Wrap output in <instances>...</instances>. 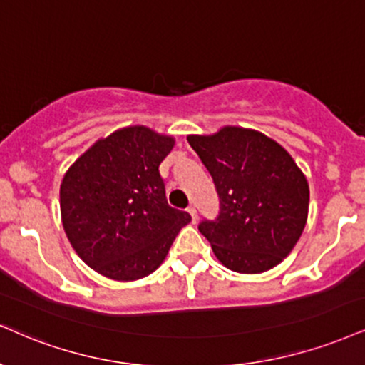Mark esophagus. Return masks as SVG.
<instances>
[{"label": "esophagus", "mask_w": 365, "mask_h": 365, "mask_svg": "<svg viewBox=\"0 0 365 365\" xmlns=\"http://www.w3.org/2000/svg\"><path fill=\"white\" fill-rule=\"evenodd\" d=\"M188 210V214H190V216H192V221H197V209L194 207V205H190V207H188L187 209Z\"/></svg>", "instance_id": "esophagus-1"}]
</instances>
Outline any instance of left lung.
Masks as SVG:
<instances>
[{
  "mask_svg": "<svg viewBox=\"0 0 365 365\" xmlns=\"http://www.w3.org/2000/svg\"><path fill=\"white\" fill-rule=\"evenodd\" d=\"M187 139L219 195V216L199 225L217 260L240 274L279 265L308 221V180L291 155L265 134L243 127Z\"/></svg>",
  "mask_w": 365,
  "mask_h": 365,
  "instance_id": "left-lung-1",
  "label": "left lung"
}]
</instances>
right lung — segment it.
I'll list each match as a JSON object with an SVG mask.
<instances>
[{
	"label": "right lung",
	"mask_w": 365,
	"mask_h": 365,
	"mask_svg": "<svg viewBox=\"0 0 365 365\" xmlns=\"http://www.w3.org/2000/svg\"><path fill=\"white\" fill-rule=\"evenodd\" d=\"M173 144L144 125L125 127L96 140L66 171L59 192L66 236L105 277L129 282L153 274L192 221L170 207L160 175Z\"/></svg>",
	"instance_id": "1"
}]
</instances>
